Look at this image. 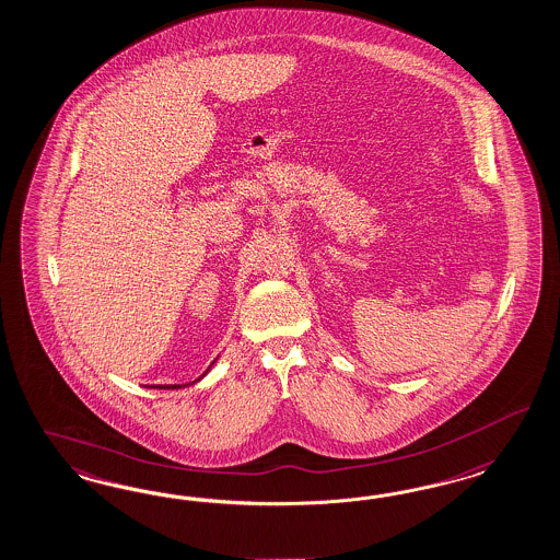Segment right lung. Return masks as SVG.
Here are the masks:
<instances>
[{
    "label": "right lung",
    "mask_w": 560,
    "mask_h": 560,
    "mask_svg": "<svg viewBox=\"0 0 560 560\" xmlns=\"http://www.w3.org/2000/svg\"><path fill=\"white\" fill-rule=\"evenodd\" d=\"M158 388H179V384H160Z\"/></svg>",
    "instance_id": "obj_1"
}]
</instances>
